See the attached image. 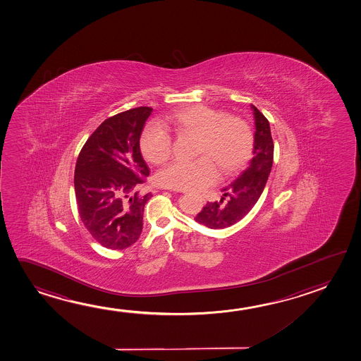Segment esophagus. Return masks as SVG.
Segmentation results:
<instances>
[{"label": "esophagus", "instance_id": "34e87169", "mask_svg": "<svg viewBox=\"0 0 361 361\" xmlns=\"http://www.w3.org/2000/svg\"><path fill=\"white\" fill-rule=\"evenodd\" d=\"M180 192H183V194H185V195H186V194H189L188 191H180Z\"/></svg>", "mask_w": 361, "mask_h": 361}]
</instances>
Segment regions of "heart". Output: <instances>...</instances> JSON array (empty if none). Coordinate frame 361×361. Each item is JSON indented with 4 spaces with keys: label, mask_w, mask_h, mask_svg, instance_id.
<instances>
[{
    "label": "heart",
    "mask_w": 361,
    "mask_h": 361,
    "mask_svg": "<svg viewBox=\"0 0 361 361\" xmlns=\"http://www.w3.org/2000/svg\"><path fill=\"white\" fill-rule=\"evenodd\" d=\"M167 128L178 136L197 140L195 161H175L159 173V183L169 189L199 192L218 178L239 171L253 151V132L238 117H226L218 109L191 106L173 113ZM141 151L146 160L161 165L171 156V138L164 128L149 126L141 137Z\"/></svg>",
    "instance_id": "b5f03b06"
}]
</instances>
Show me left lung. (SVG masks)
<instances>
[{"label":"left lung","instance_id":"1","mask_svg":"<svg viewBox=\"0 0 361 361\" xmlns=\"http://www.w3.org/2000/svg\"><path fill=\"white\" fill-rule=\"evenodd\" d=\"M255 116L253 159L237 180L221 189L220 201L207 202L195 220L210 229H225L240 221L259 199L273 165V146L268 119L250 104Z\"/></svg>","mask_w":361,"mask_h":361}]
</instances>
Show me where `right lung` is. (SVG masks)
Returning a JSON list of instances; mask_svg holds the SVG:
<instances>
[{"mask_svg":"<svg viewBox=\"0 0 361 361\" xmlns=\"http://www.w3.org/2000/svg\"><path fill=\"white\" fill-rule=\"evenodd\" d=\"M152 108L138 106L106 119L78 157L74 188L79 215L92 237L108 249H126L142 233L151 192L138 186L149 175L140 138Z\"/></svg>","mask_w":361,"mask_h":361,"instance_id":"1","label":"right lung"}]
</instances>
